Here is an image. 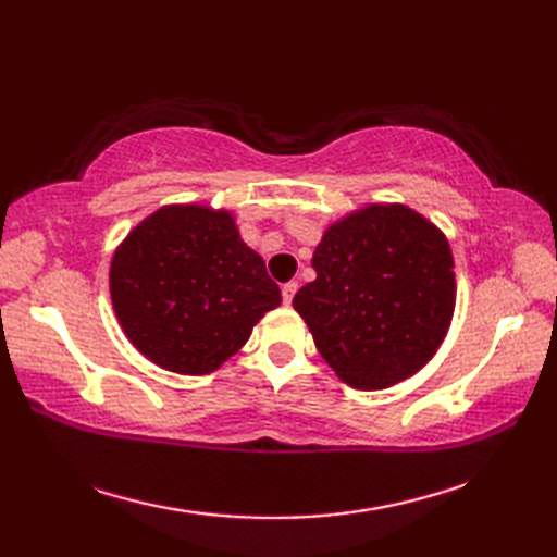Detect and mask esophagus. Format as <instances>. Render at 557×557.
Masks as SVG:
<instances>
[{
  "label": "esophagus",
  "instance_id": "esophagus-1",
  "mask_svg": "<svg viewBox=\"0 0 557 557\" xmlns=\"http://www.w3.org/2000/svg\"><path fill=\"white\" fill-rule=\"evenodd\" d=\"M297 289H299L297 282H287V285L282 287V301L292 304V299H294V294H297Z\"/></svg>",
  "mask_w": 557,
  "mask_h": 557
}]
</instances>
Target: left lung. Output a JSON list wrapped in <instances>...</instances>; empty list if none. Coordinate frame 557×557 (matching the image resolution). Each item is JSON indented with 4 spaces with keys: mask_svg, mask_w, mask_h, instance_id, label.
I'll list each match as a JSON object with an SVG mask.
<instances>
[{
    "mask_svg": "<svg viewBox=\"0 0 557 557\" xmlns=\"http://www.w3.org/2000/svg\"><path fill=\"white\" fill-rule=\"evenodd\" d=\"M315 280L292 306L342 383L385 389L429 363L453 323L457 282L447 236L401 203H369L330 224Z\"/></svg>",
    "mask_w": 557,
    "mask_h": 557,
    "instance_id": "8db88e82",
    "label": "left lung"
}]
</instances>
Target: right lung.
I'll list each match as a JSON object with an SVG mask.
<instances>
[{"mask_svg":"<svg viewBox=\"0 0 557 557\" xmlns=\"http://www.w3.org/2000/svg\"><path fill=\"white\" fill-rule=\"evenodd\" d=\"M110 297L128 342L182 375L218 371L282 304L232 212L203 203L162 206L138 222L112 256Z\"/></svg>","mask_w":557,"mask_h":557,"instance_id":"add662e5","label":"right lung"}]
</instances>
